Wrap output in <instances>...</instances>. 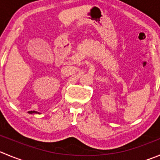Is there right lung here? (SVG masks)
<instances>
[{
    "mask_svg": "<svg viewBox=\"0 0 160 160\" xmlns=\"http://www.w3.org/2000/svg\"><path fill=\"white\" fill-rule=\"evenodd\" d=\"M28 113H29V114H41L40 112H36V111H29Z\"/></svg>",
    "mask_w": 160,
    "mask_h": 160,
    "instance_id": "add662e5",
    "label": "right lung"
}]
</instances>
